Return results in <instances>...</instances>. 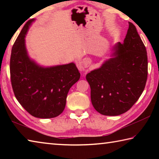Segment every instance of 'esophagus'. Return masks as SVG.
<instances>
[{
  "label": "esophagus",
  "instance_id": "34e87169",
  "mask_svg": "<svg viewBox=\"0 0 159 159\" xmlns=\"http://www.w3.org/2000/svg\"><path fill=\"white\" fill-rule=\"evenodd\" d=\"M90 60L88 58H84L82 60V68H87V67L90 65Z\"/></svg>",
  "mask_w": 159,
  "mask_h": 159
}]
</instances>
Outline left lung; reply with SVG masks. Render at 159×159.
<instances>
[{
    "label": "left lung",
    "instance_id": "1",
    "mask_svg": "<svg viewBox=\"0 0 159 159\" xmlns=\"http://www.w3.org/2000/svg\"><path fill=\"white\" fill-rule=\"evenodd\" d=\"M147 74L146 48L135 26L129 22L123 43L115 45L111 58L86 75L94 108L104 116L128 111L143 92Z\"/></svg>",
    "mask_w": 159,
    "mask_h": 159
}]
</instances>
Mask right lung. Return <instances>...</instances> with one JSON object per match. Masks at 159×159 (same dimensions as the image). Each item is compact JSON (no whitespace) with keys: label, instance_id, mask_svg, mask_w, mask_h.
Here are the masks:
<instances>
[{"label":"right lung","instance_id":"right-lung-1","mask_svg":"<svg viewBox=\"0 0 159 159\" xmlns=\"http://www.w3.org/2000/svg\"><path fill=\"white\" fill-rule=\"evenodd\" d=\"M34 20L25 24L12 46L10 63L12 87L15 98L31 115L55 118L64 111L69 90L80 74L73 62L43 67L31 60L25 36Z\"/></svg>","mask_w":159,"mask_h":159}]
</instances>
